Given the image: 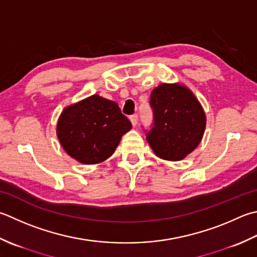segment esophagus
I'll return each instance as SVG.
<instances>
[{
    "label": "esophagus",
    "mask_w": 257,
    "mask_h": 257,
    "mask_svg": "<svg viewBox=\"0 0 257 257\" xmlns=\"http://www.w3.org/2000/svg\"><path fill=\"white\" fill-rule=\"evenodd\" d=\"M130 121H132L133 125H136V124H137V122H138V114L134 113V114L130 115Z\"/></svg>",
    "instance_id": "obj_1"
}]
</instances>
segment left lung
<instances>
[{
	"mask_svg": "<svg viewBox=\"0 0 257 257\" xmlns=\"http://www.w3.org/2000/svg\"><path fill=\"white\" fill-rule=\"evenodd\" d=\"M153 124L144 129L159 158L182 160L203 138L206 117L193 92L183 85L160 84L150 94Z\"/></svg>",
	"mask_w": 257,
	"mask_h": 257,
	"instance_id": "8db88e82",
	"label": "left lung"
}]
</instances>
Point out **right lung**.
Instances as JSON below:
<instances>
[{
	"mask_svg": "<svg viewBox=\"0 0 257 257\" xmlns=\"http://www.w3.org/2000/svg\"><path fill=\"white\" fill-rule=\"evenodd\" d=\"M132 127L117 103L94 94L64 109L57 134L72 158L92 165L108 159Z\"/></svg>",
	"mask_w": 257,
	"mask_h": 257,
	"instance_id": "obj_1",
	"label": "right lung"
}]
</instances>
